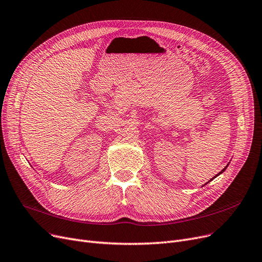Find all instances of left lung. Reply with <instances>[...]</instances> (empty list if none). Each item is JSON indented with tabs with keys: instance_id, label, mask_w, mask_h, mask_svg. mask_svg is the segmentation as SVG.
I'll use <instances>...</instances> for the list:
<instances>
[{
	"instance_id": "8db88e82",
	"label": "left lung",
	"mask_w": 262,
	"mask_h": 262,
	"mask_svg": "<svg viewBox=\"0 0 262 262\" xmlns=\"http://www.w3.org/2000/svg\"><path fill=\"white\" fill-rule=\"evenodd\" d=\"M227 166H228V165H227ZM227 166H226V167H225V169H224V170H222V171H221V172H219V173H218V174H217V175H216V176H218V175H219V174H222V173H223V172H224V171H225V170H226V169H227ZM216 176H215V177H216ZM215 177H213V179H215ZM213 179H212V180H210V181H208V182H211V181H213Z\"/></svg>"
}]
</instances>
